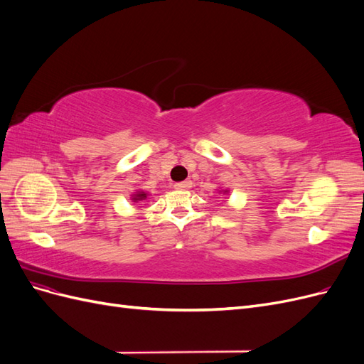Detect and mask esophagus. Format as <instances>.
I'll return each mask as SVG.
<instances>
[{
    "label": "esophagus",
    "instance_id": "1",
    "mask_svg": "<svg viewBox=\"0 0 364 364\" xmlns=\"http://www.w3.org/2000/svg\"><path fill=\"white\" fill-rule=\"evenodd\" d=\"M191 185H193L191 181H183V182H178V183H176L174 188H176V190H188V188H191Z\"/></svg>",
    "mask_w": 364,
    "mask_h": 364
}]
</instances>
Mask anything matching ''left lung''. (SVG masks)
I'll return each instance as SVG.
<instances>
[{"label": "left lung", "instance_id": "obj_1", "mask_svg": "<svg viewBox=\"0 0 364 364\" xmlns=\"http://www.w3.org/2000/svg\"><path fill=\"white\" fill-rule=\"evenodd\" d=\"M223 193H226V191H223Z\"/></svg>", "mask_w": 364, "mask_h": 364}]
</instances>
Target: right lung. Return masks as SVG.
Instances as JSON below:
<instances>
[{"label": "right lung", "mask_w": 364, "mask_h": 364, "mask_svg": "<svg viewBox=\"0 0 364 364\" xmlns=\"http://www.w3.org/2000/svg\"><path fill=\"white\" fill-rule=\"evenodd\" d=\"M144 199H147V193H144V191H138L136 194L132 196V200H134V202H141Z\"/></svg>", "instance_id": "right-lung-1"}]
</instances>
